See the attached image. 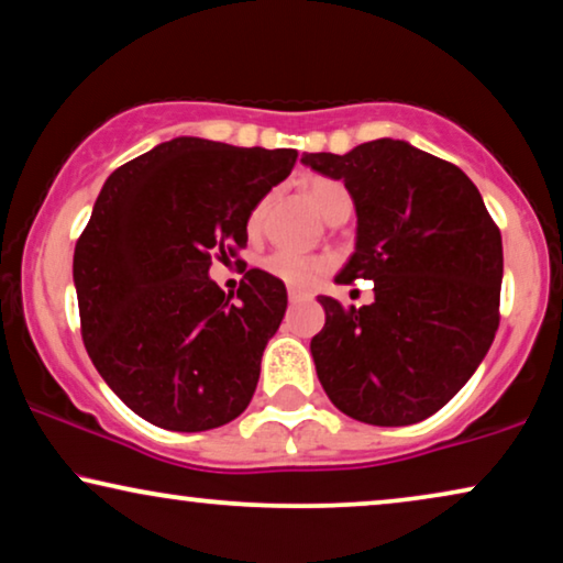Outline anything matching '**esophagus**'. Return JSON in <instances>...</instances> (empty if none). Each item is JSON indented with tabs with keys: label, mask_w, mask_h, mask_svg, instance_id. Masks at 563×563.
<instances>
[{
	"label": "esophagus",
	"mask_w": 563,
	"mask_h": 563,
	"mask_svg": "<svg viewBox=\"0 0 563 563\" xmlns=\"http://www.w3.org/2000/svg\"><path fill=\"white\" fill-rule=\"evenodd\" d=\"M288 298H290V303H298V301H306L309 294H303V290H298V288H288Z\"/></svg>",
	"instance_id": "esophagus-1"
}]
</instances>
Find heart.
Wrapping results in <instances>:
<instances>
[{
    "label": "heart",
    "mask_w": 563,
    "mask_h": 563,
    "mask_svg": "<svg viewBox=\"0 0 563 563\" xmlns=\"http://www.w3.org/2000/svg\"><path fill=\"white\" fill-rule=\"evenodd\" d=\"M306 192H309V200L313 203V208L329 219L334 211L340 208H352L350 192L340 179H329V177H317L306 185ZM262 216H265V200L252 208L250 213V231H257L262 223ZM265 269L277 280H283L286 286L294 288H311L313 283L319 280L321 273L327 269V260L324 257H313V254H301L294 250H275L269 252L265 262Z\"/></svg>",
    "instance_id": "b5f03b06"
}]
</instances>
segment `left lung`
<instances>
[{
  "label": "left lung",
  "instance_id": "left-lung-1",
  "mask_svg": "<svg viewBox=\"0 0 563 563\" xmlns=\"http://www.w3.org/2000/svg\"><path fill=\"white\" fill-rule=\"evenodd\" d=\"M301 162L342 179L355 200V254L336 283L373 280L376 290L360 309L319 296L327 321L311 355L321 386L357 422H422L474 376L497 334L499 227L455 164L404 141Z\"/></svg>",
  "mask_w": 563,
  "mask_h": 563
}]
</instances>
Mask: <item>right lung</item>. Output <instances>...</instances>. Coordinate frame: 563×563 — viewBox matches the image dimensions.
Returning <instances> with one entry per match:
<instances>
[{
    "mask_svg": "<svg viewBox=\"0 0 563 563\" xmlns=\"http://www.w3.org/2000/svg\"><path fill=\"white\" fill-rule=\"evenodd\" d=\"M296 159L294 148L183 136L104 183L74 250L81 340L104 384L146 422L203 432L250 407L286 286L252 267L227 296L208 269L244 250L252 208Z\"/></svg>",
    "mask_w": 563,
    "mask_h": 563,
    "instance_id": "right-lung-1",
    "label": "right lung"
}]
</instances>
